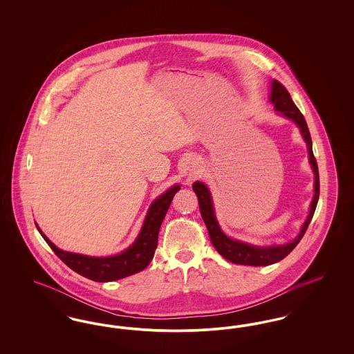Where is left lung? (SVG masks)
<instances>
[{
    "instance_id": "left-lung-1",
    "label": "left lung",
    "mask_w": 354,
    "mask_h": 354,
    "mask_svg": "<svg viewBox=\"0 0 354 354\" xmlns=\"http://www.w3.org/2000/svg\"><path fill=\"white\" fill-rule=\"evenodd\" d=\"M270 102L274 104V109L280 111L286 118L292 119L301 130L304 139L308 146L309 151V160L312 165V169L315 171V196L310 204V212L308 219L305 220L303 228L300 235L297 236L292 243H288L286 245H279V247H267V248H260V247H253L245 243H240L230 239L228 236L224 235L220 230L219 224L215 219L214 215V207H212V201H211V194L208 188L203 185L202 182H195L192 185V188L198 196L199 201V208L202 214L203 220L208 228L209 239L216 248V251L228 261L234 264H240V266H252V267H263V266H270L274 264L280 260H283L286 256L295 250V247L300 243L303 239L304 234L313 218V214L316 211V205L319 202L320 196V179H319V167L316 158L313 155L312 150V138L308 129V124L305 122L301 111L297 109V106L293 103L290 94L288 93L286 87L279 81H273L272 84V94H270Z\"/></svg>"
}]
</instances>
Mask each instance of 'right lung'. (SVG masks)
I'll return each mask as SVG.
<instances>
[{
  "label": "right lung",
  "mask_w": 354,
  "mask_h": 354,
  "mask_svg": "<svg viewBox=\"0 0 354 354\" xmlns=\"http://www.w3.org/2000/svg\"><path fill=\"white\" fill-rule=\"evenodd\" d=\"M180 189V185H174L166 194L159 196L152 203L147 218L145 220L143 228L134 244L126 250L111 257H90L77 253L65 252L58 250L42 231L38 228L39 234L49 244L54 253L68 266V268L77 272L78 274L87 277L93 281L107 283L115 281L119 279L131 276L145 270L153 257V253L158 245V234L160 224L165 219L169 204L174 199V195Z\"/></svg>",
  "instance_id": "right-lung-1"
}]
</instances>
